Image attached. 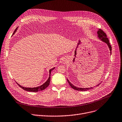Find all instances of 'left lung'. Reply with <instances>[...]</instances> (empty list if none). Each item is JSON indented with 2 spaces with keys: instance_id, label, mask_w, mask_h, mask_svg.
<instances>
[{
  "instance_id": "obj_1",
  "label": "left lung",
  "mask_w": 122,
  "mask_h": 122,
  "mask_svg": "<svg viewBox=\"0 0 122 122\" xmlns=\"http://www.w3.org/2000/svg\"><path fill=\"white\" fill-rule=\"evenodd\" d=\"M97 34H98V37L100 39H101L103 42H105V43H106L107 44V45H108V46L109 48L110 51V53H112V46H111V45H110V44L109 42V40L107 37V35H106V33L102 30H101L100 29H99L98 31L97 32ZM67 81H68V82L69 83V85H70V86L73 88V89H74L75 90H76V91H87V90L92 89V88H93V87H90V88H80V87L79 88V87H76L74 86H73L68 79H67ZM99 84H98L97 85V86H98L99 85Z\"/></svg>"
}]
</instances>
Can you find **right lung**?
Listing matches in <instances>:
<instances>
[{
    "label": "right lung",
    "instance_id": "obj_1",
    "mask_svg": "<svg viewBox=\"0 0 122 122\" xmlns=\"http://www.w3.org/2000/svg\"><path fill=\"white\" fill-rule=\"evenodd\" d=\"M17 28H16V29L14 31V32L13 33V35L15 34V32L16 30H17ZM54 69V68H52L49 71L50 72V77H49V79L47 80V81L44 83V84H43L42 85L40 86H39L38 87H24L22 86H21L20 85H19L18 84H17H17L20 87H21L22 89H23L25 91H28V92H39V91H43L44 90H45V88L48 87L49 86V84H50V80H51V71Z\"/></svg>",
    "mask_w": 122,
    "mask_h": 122
}]
</instances>
